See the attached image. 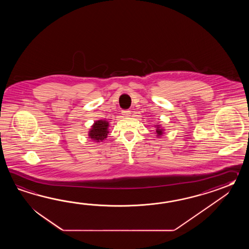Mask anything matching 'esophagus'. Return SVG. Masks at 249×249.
<instances>
[{
  "mask_svg": "<svg viewBox=\"0 0 249 249\" xmlns=\"http://www.w3.org/2000/svg\"><path fill=\"white\" fill-rule=\"evenodd\" d=\"M122 115L124 117H130L131 116V111L130 110H123Z\"/></svg>",
  "mask_w": 249,
  "mask_h": 249,
  "instance_id": "1",
  "label": "esophagus"
}]
</instances>
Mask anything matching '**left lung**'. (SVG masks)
Listing matches in <instances>:
<instances>
[{
    "label": "left lung",
    "mask_w": 249,
    "mask_h": 249,
    "mask_svg": "<svg viewBox=\"0 0 249 249\" xmlns=\"http://www.w3.org/2000/svg\"><path fill=\"white\" fill-rule=\"evenodd\" d=\"M156 132H157V134H158V136H161L162 134H163V129H161L159 125H157V130H156Z\"/></svg>",
    "instance_id": "8db88e82"
}]
</instances>
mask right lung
I'll return each instance as SVG.
<instances>
[{
	"mask_svg": "<svg viewBox=\"0 0 249 249\" xmlns=\"http://www.w3.org/2000/svg\"><path fill=\"white\" fill-rule=\"evenodd\" d=\"M108 126H109L108 122L107 121L104 120L96 121L89 132V137L92 141L100 142L104 139H106L107 135L108 133Z\"/></svg>",
	"mask_w": 249,
	"mask_h": 249,
	"instance_id": "add662e5",
	"label": "right lung"
}]
</instances>
